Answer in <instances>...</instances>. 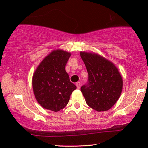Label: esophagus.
I'll list each match as a JSON object with an SVG mask.
<instances>
[{
	"label": "esophagus",
	"instance_id": "34e87169",
	"mask_svg": "<svg viewBox=\"0 0 148 148\" xmlns=\"http://www.w3.org/2000/svg\"><path fill=\"white\" fill-rule=\"evenodd\" d=\"M81 84H81L79 82L76 83V86H77V89H79L81 88Z\"/></svg>",
	"mask_w": 148,
	"mask_h": 148
}]
</instances>
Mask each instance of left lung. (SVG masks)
<instances>
[{
  "mask_svg": "<svg viewBox=\"0 0 148 148\" xmlns=\"http://www.w3.org/2000/svg\"><path fill=\"white\" fill-rule=\"evenodd\" d=\"M88 73V82L81 88L87 104L101 112L112 108L123 90V79L112 62L100 55L81 52Z\"/></svg>",
  "mask_w": 148,
  "mask_h": 148,
  "instance_id": "obj_1",
  "label": "left lung"
}]
</instances>
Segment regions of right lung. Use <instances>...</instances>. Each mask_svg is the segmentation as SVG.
Segmentation results:
<instances>
[{
    "instance_id": "1",
    "label": "right lung",
    "mask_w": 148,
    "mask_h": 148,
    "mask_svg": "<svg viewBox=\"0 0 148 148\" xmlns=\"http://www.w3.org/2000/svg\"><path fill=\"white\" fill-rule=\"evenodd\" d=\"M71 53L53 50L40 62L34 72L32 86L36 100L44 108L58 112L69 101L77 87L70 82L65 65Z\"/></svg>"
}]
</instances>
